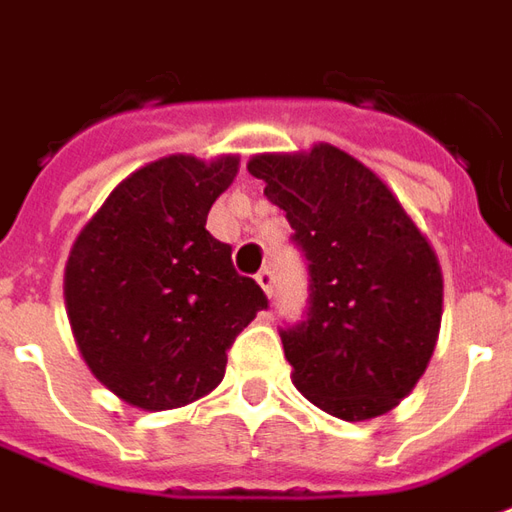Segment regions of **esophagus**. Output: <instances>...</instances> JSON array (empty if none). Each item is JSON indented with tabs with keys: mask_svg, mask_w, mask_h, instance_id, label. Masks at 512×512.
I'll list each match as a JSON object with an SVG mask.
<instances>
[{
	"mask_svg": "<svg viewBox=\"0 0 512 512\" xmlns=\"http://www.w3.org/2000/svg\"><path fill=\"white\" fill-rule=\"evenodd\" d=\"M257 285L266 291V296H271V293H274V271H271V268H260V271H257Z\"/></svg>",
	"mask_w": 512,
	"mask_h": 512,
	"instance_id": "34e87169",
	"label": "esophagus"
}]
</instances>
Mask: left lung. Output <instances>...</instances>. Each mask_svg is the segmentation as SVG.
Segmentation results:
<instances>
[{
  "label": "left lung",
  "instance_id": "obj_1",
  "mask_svg": "<svg viewBox=\"0 0 512 512\" xmlns=\"http://www.w3.org/2000/svg\"><path fill=\"white\" fill-rule=\"evenodd\" d=\"M310 274L307 313L280 330L296 391L343 421L382 416L416 388L441 330L443 277L391 188L338 146L255 155Z\"/></svg>",
  "mask_w": 512,
  "mask_h": 512
}]
</instances>
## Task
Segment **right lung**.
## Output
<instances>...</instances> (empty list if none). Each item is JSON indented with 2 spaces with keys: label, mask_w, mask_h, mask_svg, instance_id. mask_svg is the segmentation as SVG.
I'll return each instance as SVG.
<instances>
[{
  "label": "right lung",
  "mask_w": 512,
  "mask_h": 512,
  "mask_svg": "<svg viewBox=\"0 0 512 512\" xmlns=\"http://www.w3.org/2000/svg\"><path fill=\"white\" fill-rule=\"evenodd\" d=\"M235 174V155L160 157L121 180L71 246L63 293L74 341L127 405L171 410L213 391L232 341L268 307L232 268L230 244L205 230Z\"/></svg>",
  "instance_id": "right-lung-1"
}]
</instances>
